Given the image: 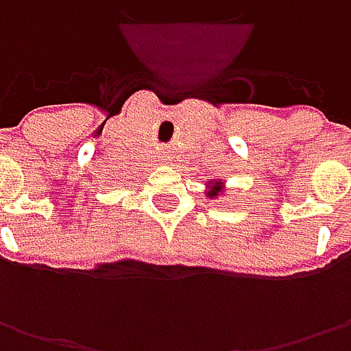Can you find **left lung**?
<instances>
[{
	"instance_id": "obj_1",
	"label": "left lung",
	"mask_w": 351,
	"mask_h": 351,
	"mask_svg": "<svg viewBox=\"0 0 351 351\" xmlns=\"http://www.w3.org/2000/svg\"><path fill=\"white\" fill-rule=\"evenodd\" d=\"M209 187L210 189L207 191V197H210V199H213V197H217L219 193H221V187H223V185H221V182H215L213 185H209Z\"/></svg>"
}]
</instances>
